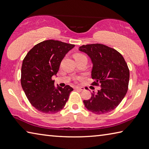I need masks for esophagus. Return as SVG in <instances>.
Listing matches in <instances>:
<instances>
[{"mask_svg":"<svg viewBox=\"0 0 149 149\" xmlns=\"http://www.w3.org/2000/svg\"><path fill=\"white\" fill-rule=\"evenodd\" d=\"M74 88L76 89H78V90H80V91H82L84 89V88H83V87H78V86H76Z\"/></svg>","mask_w":149,"mask_h":149,"instance_id":"1","label":"esophagus"}]
</instances>
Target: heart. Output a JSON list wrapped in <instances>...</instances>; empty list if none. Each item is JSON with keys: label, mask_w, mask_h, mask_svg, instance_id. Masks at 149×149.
<instances>
[{"label": "heart", "mask_w": 149, "mask_h": 149, "mask_svg": "<svg viewBox=\"0 0 149 149\" xmlns=\"http://www.w3.org/2000/svg\"><path fill=\"white\" fill-rule=\"evenodd\" d=\"M83 56H85L82 54H77L74 55V58H80V57H83Z\"/></svg>", "instance_id": "b5f03b06"}]
</instances>
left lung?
<instances>
[{
	"instance_id": "1",
	"label": "left lung",
	"mask_w": 149,
	"mask_h": 149,
	"mask_svg": "<svg viewBox=\"0 0 149 149\" xmlns=\"http://www.w3.org/2000/svg\"><path fill=\"white\" fill-rule=\"evenodd\" d=\"M78 50L91 59L92 85L100 83L101 87L90 99L83 101L85 107L95 114L111 111L128 91L130 72L124 58L116 50L99 43L82 45Z\"/></svg>"
}]
</instances>
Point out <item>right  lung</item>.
I'll return each mask as SVG.
<instances>
[{
  "label": "right lung",
  "instance_id": "1",
  "mask_svg": "<svg viewBox=\"0 0 149 149\" xmlns=\"http://www.w3.org/2000/svg\"><path fill=\"white\" fill-rule=\"evenodd\" d=\"M74 45L56 40L42 41L33 47L22 61L21 83L25 95L33 107L45 113H57L65 106L71 86H54L61 60Z\"/></svg>",
  "mask_w": 149,
  "mask_h": 149
}]
</instances>
